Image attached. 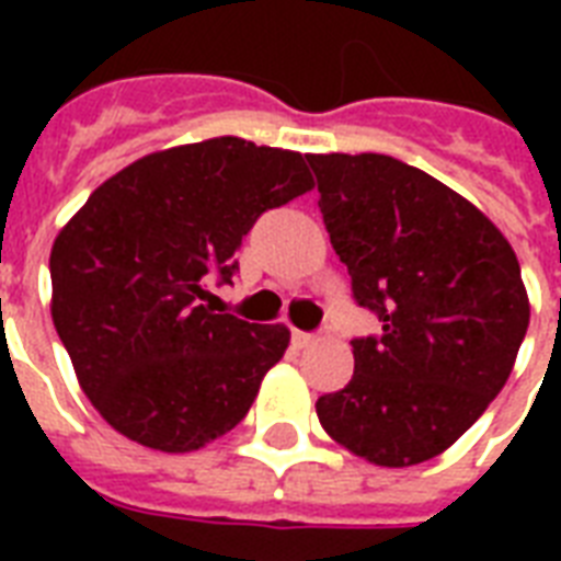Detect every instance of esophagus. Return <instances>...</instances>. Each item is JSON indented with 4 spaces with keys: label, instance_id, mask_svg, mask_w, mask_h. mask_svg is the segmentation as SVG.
I'll return each mask as SVG.
<instances>
[{
    "label": "esophagus",
    "instance_id": "obj_1",
    "mask_svg": "<svg viewBox=\"0 0 561 561\" xmlns=\"http://www.w3.org/2000/svg\"><path fill=\"white\" fill-rule=\"evenodd\" d=\"M290 341H294V346H297V350H306V346H311V343L317 341V334L299 332V329H294V332H290Z\"/></svg>",
    "mask_w": 561,
    "mask_h": 561
}]
</instances>
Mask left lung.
<instances>
[{"label": "left lung", "instance_id": "left-lung-1", "mask_svg": "<svg viewBox=\"0 0 561 561\" xmlns=\"http://www.w3.org/2000/svg\"><path fill=\"white\" fill-rule=\"evenodd\" d=\"M306 160L352 297L381 323L352 341V381L317 399L320 425L375 466L431 460L513 373L530 323L518 259L478 206L408 162Z\"/></svg>", "mask_w": 561, "mask_h": 561}]
</instances>
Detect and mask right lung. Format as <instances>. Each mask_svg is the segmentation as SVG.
<instances>
[{
    "label": "right lung",
    "instance_id": "right-lung-1",
    "mask_svg": "<svg viewBox=\"0 0 561 561\" xmlns=\"http://www.w3.org/2000/svg\"><path fill=\"white\" fill-rule=\"evenodd\" d=\"M311 186L302 153L220 136L136 160L66 224L51 320L118 434L183 454L247 416L290 332L215 314L206 285H229L255 220Z\"/></svg>",
    "mask_w": 561,
    "mask_h": 561
}]
</instances>
